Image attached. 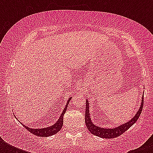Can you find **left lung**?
Listing matches in <instances>:
<instances>
[{
  "mask_svg": "<svg viewBox=\"0 0 153 153\" xmlns=\"http://www.w3.org/2000/svg\"><path fill=\"white\" fill-rule=\"evenodd\" d=\"M144 96L141 98V102H140V107L138 109L137 112L134 114V116L129 121H127L122 125L114 127V128H103V127H99L96 126L95 124L93 123L92 119H91V114H90V105H89L88 99L86 101V114H85V122L86 126L88 128V130L91 132L92 134L99 137L102 138H105V139H111V138H115L117 137H119L124 133L126 130H128L131 126L136 123L139 117H140L141 111L143 109V105H144Z\"/></svg>",
  "mask_w": 153,
  "mask_h": 153,
  "instance_id": "8db88e82",
  "label": "left lung"
}]
</instances>
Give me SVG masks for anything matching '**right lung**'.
<instances>
[{"mask_svg": "<svg viewBox=\"0 0 153 153\" xmlns=\"http://www.w3.org/2000/svg\"><path fill=\"white\" fill-rule=\"evenodd\" d=\"M71 98H70L67 102V104L65 105L64 109L62 110V114L60 115V117H59L56 122L55 124H53L52 126H48V127H44V128H30V127H27V126L22 124L24 127H25L27 130H28L30 133H32V134L34 135L39 136V137H50V136H52L55 133H57L61 129L62 125H63V115H64L65 112L67 110V106H68V104H69V102L71 101ZM17 119V118H16ZM18 120V119H17ZM19 121V120H18Z\"/></svg>", "mask_w": 153, "mask_h": 153, "instance_id": "obj_1", "label": "right lung"}]
</instances>
